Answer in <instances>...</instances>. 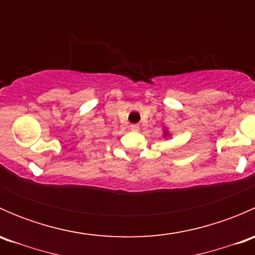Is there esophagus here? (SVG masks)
I'll list each match as a JSON object with an SVG mask.
<instances>
[{"label": "esophagus", "instance_id": "obj_1", "mask_svg": "<svg viewBox=\"0 0 255 255\" xmlns=\"http://www.w3.org/2000/svg\"><path fill=\"white\" fill-rule=\"evenodd\" d=\"M130 130H133V132H138L139 130V126L138 125H130Z\"/></svg>", "mask_w": 255, "mask_h": 255}]
</instances>
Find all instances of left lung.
<instances>
[{
  "label": "left lung",
  "mask_w": 255,
  "mask_h": 255,
  "mask_svg": "<svg viewBox=\"0 0 255 255\" xmlns=\"http://www.w3.org/2000/svg\"><path fill=\"white\" fill-rule=\"evenodd\" d=\"M164 133H165V134H164V137H166V135H169V134H168V132H166V130H165V132H164Z\"/></svg>",
  "instance_id": "8db88e82"
}]
</instances>
